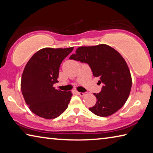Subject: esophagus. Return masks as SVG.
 I'll list each match as a JSON object with an SVG mask.
<instances>
[{"label":"esophagus","mask_w":153,"mask_h":153,"mask_svg":"<svg viewBox=\"0 0 153 153\" xmlns=\"http://www.w3.org/2000/svg\"><path fill=\"white\" fill-rule=\"evenodd\" d=\"M78 94L80 97H84V95H86V92H78Z\"/></svg>","instance_id":"obj_1"}]
</instances>
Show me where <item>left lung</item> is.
Wrapping results in <instances>:
<instances>
[{
  "instance_id": "8db88e82",
  "label": "left lung",
  "mask_w": 153,
  "mask_h": 153,
  "mask_svg": "<svg viewBox=\"0 0 153 153\" xmlns=\"http://www.w3.org/2000/svg\"><path fill=\"white\" fill-rule=\"evenodd\" d=\"M69 59L88 64L93 76L103 84L100 92L94 94L97 102L89 108L91 112L100 117H108L123 107L132 82L128 65L117 51L103 44L81 46Z\"/></svg>"
}]
</instances>
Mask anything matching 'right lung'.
<instances>
[{"instance_id":"right-lung-1","label":"right lung","mask_w":153,"mask_h":153,"mask_svg":"<svg viewBox=\"0 0 153 153\" xmlns=\"http://www.w3.org/2000/svg\"><path fill=\"white\" fill-rule=\"evenodd\" d=\"M74 50L44 48L33 55L23 72L21 89L24 100L32 113L40 117L51 120L67 109L71 91L56 90L59 67L63 59Z\"/></svg>"}]
</instances>
